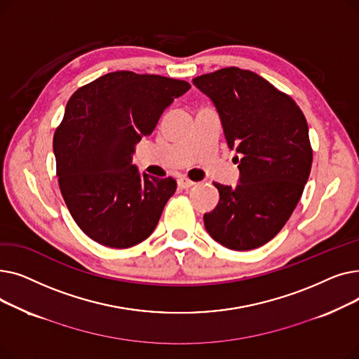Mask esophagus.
<instances>
[{
	"instance_id": "obj_1",
	"label": "esophagus",
	"mask_w": 359,
	"mask_h": 359,
	"mask_svg": "<svg viewBox=\"0 0 359 359\" xmlns=\"http://www.w3.org/2000/svg\"><path fill=\"white\" fill-rule=\"evenodd\" d=\"M177 184H179V187H182V189H189V187H192L195 184V182L182 176L177 179Z\"/></svg>"
}]
</instances>
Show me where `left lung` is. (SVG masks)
<instances>
[{
	"mask_svg": "<svg viewBox=\"0 0 359 359\" xmlns=\"http://www.w3.org/2000/svg\"><path fill=\"white\" fill-rule=\"evenodd\" d=\"M194 84L215 104L225 140L240 154V183L214 182L219 201L203 215L205 229L227 249H257L287 224L309 180L306 116L288 94L249 69L222 68Z\"/></svg>",
	"mask_w": 359,
	"mask_h": 359,
	"instance_id": "left-lung-1",
	"label": "left lung"
}]
</instances>
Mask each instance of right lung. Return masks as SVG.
Wrapping results in <instances>:
<instances>
[{
  "label": "right lung",
  "mask_w": 359,
  "mask_h": 359,
  "mask_svg": "<svg viewBox=\"0 0 359 359\" xmlns=\"http://www.w3.org/2000/svg\"><path fill=\"white\" fill-rule=\"evenodd\" d=\"M191 88L183 80L116 71L75 91L53 135L60 189L69 214L102 246L128 249L154 231L173 177L140 173L135 144Z\"/></svg>",
  "instance_id": "obj_1"
}]
</instances>
